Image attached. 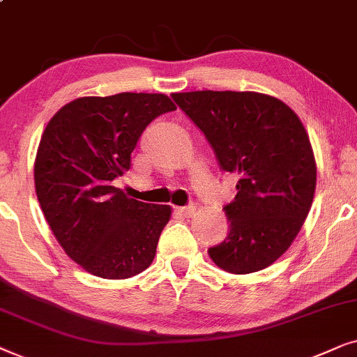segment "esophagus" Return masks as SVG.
I'll return each mask as SVG.
<instances>
[{
    "label": "esophagus",
    "instance_id": "1",
    "mask_svg": "<svg viewBox=\"0 0 357 357\" xmlns=\"http://www.w3.org/2000/svg\"><path fill=\"white\" fill-rule=\"evenodd\" d=\"M176 212L179 213V215H184V217H192L194 213H196V206H186V207H176Z\"/></svg>",
    "mask_w": 357,
    "mask_h": 357
}]
</instances>
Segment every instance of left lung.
Returning <instances> with one entry per match:
<instances>
[{"label": "left lung", "instance_id": "obj_1", "mask_svg": "<svg viewBox=\"0 0 357 357\" xmlns=\"http://www.w3.org/2000/svg\"><path fill=\"white\" fill-rule=\"evenodd\" d=\"M171 96L204 132L220 168L238 176V192L223 207L230 231L208 256L231 274L268 268L296 240L313 202L317 163L305 127L287 104L263 93Z\"/></svg>", "mask_w": 357, "mask_h": 357}]
</instances>
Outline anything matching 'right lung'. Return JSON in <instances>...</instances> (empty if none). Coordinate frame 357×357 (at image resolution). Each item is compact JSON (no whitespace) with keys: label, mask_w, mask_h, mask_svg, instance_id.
Wrapping results in <instances>:
<instances>
[{"label":"right lung","mask_w":357,"mask_h":357,"mask_svg":"<svg viewBox=\"0 0 357 357\" xmlns=\"http://www.w3.org/2000/svg\"><path fill=\"white\" fill-rule=\"evenodd\" d=\"M174 109L166 94L86 96L47 123L34 163L37 199L56 241L89 274L127 279L153 261L171 207L127 197L112 181L129 171L146 126Z\"/></svg>","instance_id":"1"}]
</instances>
